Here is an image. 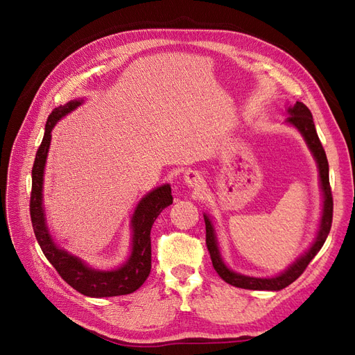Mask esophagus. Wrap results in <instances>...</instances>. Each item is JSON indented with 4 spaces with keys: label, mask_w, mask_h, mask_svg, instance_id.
I'll list each match as a JSON object with an SVG mask.
<instances>
[{
    "label": "esophagus",
    "mask_w": 355,
    "mask_h": 355,
    "mask_svg": "<svg viewBox=\"0 0 355 355\" xmlns=\"http://www.w3.org/2000/svg\"><path fill=\"white\" fill-rule=\"evenodd\" d=\"M184 180L189 188H201L204 185L202 175L198 170H187L184 175Z\"/></svg>",
    "instance_id": "1"
}]
</instances>
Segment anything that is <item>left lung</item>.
Returning <instances> with one entry per match:
<instances>
[{"instance_id": "left-lung-1", "label": "left lung", "mask_w": 355, "mask_h": 355, "mask_svg": "<svg viewBox=\"0 0 355 355\" xmlns=\"http://www.w3.org/2000/svg\"><path fill=\"white\" fill-rule=\"evenodd\" d=\"M288 116L286 123L292 124L296 127L300 132V135L304 136L305 142L308 148L313 153L317 166H318V173H320V184H321V191H323V214H321V220H320V227L315 241L309 249L290 265L284 272L280 275H275L271 278H257V277H249V275H243L231 271L230 268L223 263L220 253H219V247L216 241V234H214V228L211 225V220L207 218V214H204V222H206V244L207 249L211 257V263L213 268L216 270L219 277L223 282H227L231 286L240 287V288H249V290H282L287 287L288 284H292L296 278L302 275V272L306 270L308 263L314 259V256L320 252L321 247H323L327 235L331 228V219H333V197H331V189H330V182H329V163H327V157L324 153V148L321 145L313 115H311V111L306 108V106L302 102H296L293 106H290L287 110Z\"/></svg>"}]
</instances>
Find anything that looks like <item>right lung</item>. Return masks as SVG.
Here are the masks:
<instances>
[{
    "mask_svg": "<svg viewBox=\"0 0 355 355\" xmlns=\"http://www.w3.org/2000/svg\"><path fill=\"white\" fill-rule=\"evenodd\" d=\"M83 101H71L67 105L53 110L47 118L46 132L38 148L34 167H32V192H31V220L37 241L47 261L55 266L59 275L77 292L90 297H110L133 293L141 287L151 272V228L158 214L173 202L170 185H161L139 201L132 218L133 239L132 253L127 262L111 271L93 270L80 257L59 249L53 243L46 225V214L42 209V176L47 153L51 141V130L62 116H65Z\"/></svg>",
    "mask_w": 355,
    "mask_h": 355,
    "instance_id": "obj_1",
    "label": "right lung"
}]
</instances>
